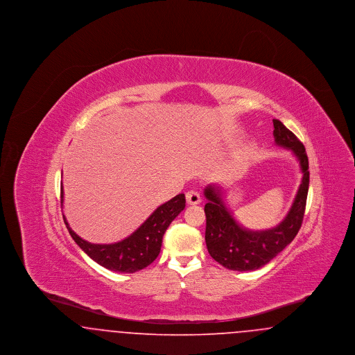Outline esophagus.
<instances>
[{
	"instance_id": "esophagus-1",
	"label": "esophagus",
	"mask_w": 355,
	"mask_h": 355,
	"mask_svg": "<svg viewBox=\"0 0 355 355\" xmlns=\"http://www.w3.org/2000/svg\"><path fill=\"white\" fill-rule=\"evenodd\" d=\"M186 202L189 205H198L201 202V196L197 191L190 190V191L186 193Z\"/></svg>"
}]
</instances>
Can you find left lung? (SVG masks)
<instances>
[{"instance_id": "obj_1", "label": "left lung", "mask_w": 355, "mask_h": 355, "mask_svg": "<svg viewBox=\"0 0 355 355\" xmlns=\"http://www.w3.org/2000/svg\"><path fill=\"white\" fill-rule=\"evenodd\" d=\"M272 125L275 144L294 153L304 174L285 220L271 229L249 230L234 220L223 201L220 186L209 185L203 193L207 200L205 205L207 252L229 270H257L265 266L295 238L304 220L310 178L307 154L304 144L281 121L272 119Z\"/></svg>"}]
</instances>
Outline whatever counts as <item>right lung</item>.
Instances as JSON below:
<instances>
[{
	"instance_id": "obj_1",
	"label": "right lung",
	"mask_w": 355,
	"mask_h": 355,
	"mask_svg": "<svg viewBox=\"0 0 355 355\" xmlns=\"http://www.w3.org/2000/svg\"><path fill=\"white\" fill-rule=\"evenodd\" d=\"M64 202V190L61 189V203ZM185 194H178L168 202L158 206L152 216L145 220L133 234L125 239L109 243H90L77 236L64 222L74 242L98 265L117 272H135L149 266L158 257L162 246V236L174 220L185 209Z\"/></svg>"
}]
</instances>
